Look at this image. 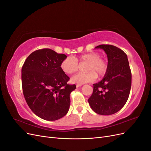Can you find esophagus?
<instances>
[{"instance_id":"34e87169","label":"esophagus","mask_w":151,"mask_h":151,"mask_svg":"<svg viewBox=\"0 0 151 151\" xmlns=\"http://www.w3.org/2000/svg\"><path fill=\"white\" fill-rule=\"evenodd\" d=\"M82 85H83V84H77L76 85V87H77V88H79V87H81V86H82Z\"/></svg>"}]
</instances>
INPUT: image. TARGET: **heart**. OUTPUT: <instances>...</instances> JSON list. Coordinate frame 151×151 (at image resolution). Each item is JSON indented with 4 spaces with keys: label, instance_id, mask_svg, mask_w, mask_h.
Returning a JSON list of instances; mask_svg holds the SVG:
<instances>
[{
    "label": "heart",
    "instance_id": "b5f03b06",
    "mask_svg": "<svg viewBox=\"0 0 151 151\" xmlns=\"http://www.w3.org/2000/svg\"><path fill=\"white\" fill-rule=\"evenodd\" d=\"M80 63H87L85 67L86 72H81L72 76L71 82L73 83L83 84L93 82L98 77L104 76L108 70V64L104 59L97 52H90L83 54L78 57H67L60 63L62 70L66 74H72L78 69Z\"/></svg>",
    "mask_w": 151,
    "mask_h": 151
}]
</instances>
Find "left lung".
<instances>
[{
    "label": "left lung",
    "mask_w": 151,
    "mask_h": 151,
    "mask_svg": "<svg viewBox=\"0 0 151 151\" xmlns=\"http://www.w3.org/2000/svg\"><path fill=\"white\" fill-rule=\"evenodd\" d=\"M95 48L106 53L108 70L103 79L93 84L88 102L95 113L110 115L120 110L127 101L132 84L131 70L127 55L121 49L110 45H101Z\"/></svg>",
    "instance_id": "obj_1"
}]
</instances>
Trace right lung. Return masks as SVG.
Segmentation results:
<instances>
[{"instance_id":"add662e5","label":"right lung","mask_w":151,"mask_h":151,"mask_svg":"<svg viewBox=\"0 0 151 151\" xmlns=\"http://www.w3.org/2000/svg\"><path fill=\"white\" fill-rule=\"evenodd\" d=\"M67 58L49 48L31 53L22 67V91L26 101L36 115L48 121L64 116L69 109L70 94L75 84L60 68Z\"/></svg>"}]
</instances>
